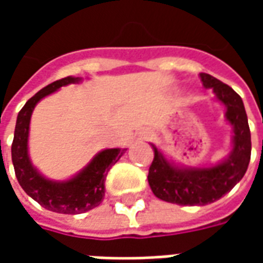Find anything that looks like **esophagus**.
Returning a JSON list of instances; mask_svg holds the SVG:
<instances>
[{
	"label": "esophagus",
	"instance_id": "34e87169",
	"mask_svg": "<svg viewBox=\"0 0 263 263\" xmlns=\"http://www.w3.org/2000/svg\"><path fill=\"white\" fill-rule=\"evenodd\" d=\"M143 137L146 138V139H148V138H151V132H145V134H143Z\"/></svg>",
	"mask_w": 263,
	"mask_h": 263
}]
</instances>
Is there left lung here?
Listing matches in <instances>:
<instances>
[{
	"label": "left lung",
	"mask_w": 263,
	"mask_h": 263,
	"mask_svg": "<svg viewBox=\"0 0 263 263\" xmlns=\"http://www.w3.org/2000/svg\"><path fill=\"white\" fill-rule=\"evenodd\" d=\"M203 86L213 88L227 107L226 118L234 128L232 151L221 163L210 167H177L155 145L148 182L158 198L179 205H205L231 192L245 175L251 159V131L241 97L231 87L207 73L200 74Z\"/></svg>",
	"instance_id": "left-lung-1"
}]
</instances>
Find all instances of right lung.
Instances as JSON below:
<instances>
[{"instance_id":"1","label":"right lung","mask_w":263,"mask_h":263,"mask_svg":"<svg viewBox=\"0 0 263 263\" xmlns=\"http://www.w3.org/2000/svg\"><path fill=\"white\" fill-rule=\"evenodd\" d=\"M80 77H65L53 81L29 98L16 118L14 141L11 146L15 176L21 187L46 210L60 214H80L101 204L105 193V177L126 149H104L96 155L83 171L66 182H53L43 177L32 166L28 155V137L32 111L43 97L70 83H79Z\"/></svg>"}]
</instances>
